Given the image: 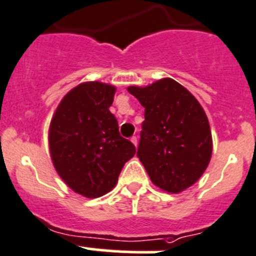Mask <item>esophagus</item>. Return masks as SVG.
<instances>
[{
	"label": "esophagus",
	"instance_id": "34e87169",
	"mask_svg": "<svg viewBox=\"0 0 256 256\" xmlns=\"http://www.w3.org/2000/svg\"><path fill=\"white\" fill-rule=\"evenodd\" d=\"M130 140H132V143H133L134 146H136V144H138V138H136V136H132V138H130Z\"/></svg>",
	"mask_w": 256,
	"mask_h": 256
}]
</instances>
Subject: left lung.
I'll list each match as a JSON object with an SVG mask.
<instances>
[{
	"label": "left lung",
	"mask_w": 256,
	"mask_h": 256,
	"mask_svg": "<svg viewBox=\"0 0 256 256\" xmlns=\"http://www.w3.org/2000/svg\"><path fill=\"white\" fill-rule=\"evenodd\" d=\"M144 110L139 160L154 186L180 193L206 172L213 142L208 118L200 103L172 78L146 87H128Z\"/></svg>",
	"instance_id": "left-lung-1"
}]
</instances>
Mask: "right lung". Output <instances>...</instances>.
<instances>
[{
	"instance_id": "1",
	"label": "right lung",
	"mask_w": 256,
	"mask_h": 256,
	"mask_svg": "<svg viewBox=\"0 0 256 256\" xmlns=\"http://www.w3.org/2000/svg\"><path fill=\"white\" fill-rule=\"evenodd\" d=\"M116 87L80 83L60 100L50 120V152L58 176L76 193L100 198L112 190L136 146L120 134L110 112Z\"/></svg>"
}]
</instances>
